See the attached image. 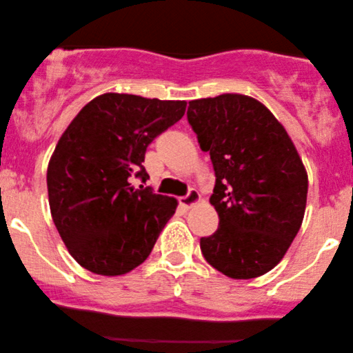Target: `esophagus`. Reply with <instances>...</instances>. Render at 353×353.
Segmentation results:
<instances>
[{"label":"esophagus","mask_w":353,"mask_h":353,"mask_svg":"<svg viewBox=\"0 0 353 353\" xmlns=\"http://www.w3.org/2000/svg\"><path fill=\"white\" fill-rule=\"evenodd\" d=\"M199 201H201V194H199V191H198V190H194V188H191V190L188 191V194L185 196V198H181V199H180V204L183 205V208L190 209V208H193L194 204H198Z\"/></svg>","instance_id":"obj_1"}]
</instances>
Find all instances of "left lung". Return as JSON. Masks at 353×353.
Instances as JSON below:
<instances>
[{
    "mask_svg": "<svg viewBox=\"0 0 353 353\" xmlns=\"http://www.w3.org/2000/svg\"><path fill=\"white\" fill-rule=\"evenodd\" d=\"M188 121L216 172L219 228L201 238L205 261L232 279L277 266L303 222L308 175L285 128L241 94L191 100Z\"/></svg>",
    "mask_w": 353,
    "mask_h": 353,
    "instance_id": "left-lung-1",
    "label": "left lung"
}]
</instances>
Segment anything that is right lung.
Masks as SVG:
<instances>
[{"label": "right lung", "mask_w": 353, "mask_h": 353, "mask_svg": "<svg viewBox=\"0 0 353 353\" xmlns=\"http://www.w3.org/2000/svg\"><path fill=\"white\" fill-rule=\"evenodd\" d=\"M185 110V100L108 92L82 107L59 137L47 170L50 210L87 271L123 276L148 259L178 203L131 181L145 183V149Z\"/></svg>", "instance_id": "obj_1"}]
</instances>
